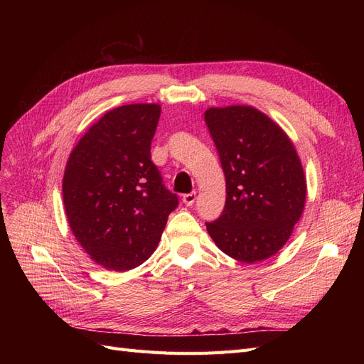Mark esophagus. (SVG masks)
Returning <instances> with one entry per match:
<instances>
[{
  "label": "esophagus",
  "mask_w": 364,
  "mask_h": 364,
  "mask_svg": "<svg viewBox=\"0 0 364 364\" xmlns=\"http://www.w3.org/2000/svg\"><path fill=\"white\" fill-rule=\"evenodd\" d=\"M182 202H183L186 206L194 205V202H196V191H193V193H190V194H185V196L182 197Z\"/></svg>",
  "instance_id": "1"
}]
</instances>
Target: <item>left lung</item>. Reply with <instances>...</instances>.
Here are the masks:
<instances>
[{"mask_svg": "<svg viewBox=\"0 0 364 364\" xmlns=\"http://www.w3.org/2000/svg\"><path fill=\"white\" fill-rule=\"evenodd\" d=\"M205 121L226 178V203L208 234L226 255L259 262L287 243L305 206L306 179L289 135L245 105L209 107Z\"/></svg>", "mask_w": 364, "mask_h": 364, "instance_id": "obj_1", "label": "left lung"}]
</instances>
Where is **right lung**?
Instances as JSON below:
<instances>
[{"label": "right lung", "instance_id": "1", "mask_svg": "<svg viewBox=\"0 0 364 364\" xmlns=\"http://www.w3.org/2000/svg\"><path fill=\"white\" fill-rule=\"evenodd\" d=\"M156 103L107 111L79 139L65 167V214L75 240L94 262L127 272L155 252L178 196L162 183L150 146Z\"/></svg>", "mask_w": 364, "mask_h": 364}]
</instances>
